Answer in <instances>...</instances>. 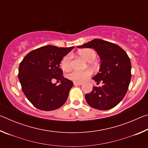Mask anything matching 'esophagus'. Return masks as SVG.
I'll list each match as a JSON object with an SVG mask.
<instances>
[{
    "instance_id": "1",
    "label": "esophagus",
    "mask_w": 148,
    "mask_h": 148,
    "mask_svg": "<svg viewBox=\"0 0 148 148\" xmlns=\"http://www.w3.org/2000/svg\"><path fill=\"white\" fill-rule=\"evenodd\" d=\"M83 84L81 82H74V86H82Z\"/></svg>"
}]
</instances>
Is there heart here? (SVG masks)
<instances>
[{"label": "heart", "mask_w": 148, "mask_h": 148, "mask_svg": "<svg viewBox=\"0 0 148 148\" xmlns=\"http://www.w3.org/2000/svg\"><path fill=\"white\" fill-rule=\"evenodd\" d=\"M79 55L87 61H91L96 57V53L92 49H84L79 51ZM72 56L71 53L66 55L61 61V69L64 71H68L71 69ZM92 74L91 70L86 71H74L68 74V78L75 82H82L88 78Z\"/></svg>", "instance_id": "heart-1"}]
</instances>
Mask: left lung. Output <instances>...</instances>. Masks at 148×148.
<instances>
[{
  "instance_id": "left-lung-1",
  "label": "left lung",
  "mask_w": 148,
  "mask_h": 148,
  "mask_svg": "<svg viewBox=\"0 0 148 148\" xmlns=\"http://www.w3.org/2000/svg\"><path fill=\"white\" fill-rule=\"evenodd\" d=\"M93 48L100 57L99 72L92 79L102 87H93L90 93L85 95L90 106L100 110L113 108L126 95L131 78V63L123 49L112 42L95 38L77 47Z\"/></svg>"
}]
</instances>
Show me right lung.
I'll return each mask as SVG.
<instances>
[{
	"instance_id": "add662e5",
	"label": "right lung",
	"mask_w": 148,
	"mask_h": 148,
	"mask_svg": "<svg viewBox=\"0 0 148 148\" xmlns=\"http://www.w3.org/2000/svg\"><path fill=\"white\" fill-rule=\"evenodd\" d=\"M74 47L45 46L29 52L21 62L18 78L22 90L36 108L51 111L66 101L73 82L64 78L59 64ZM53 79L61 84L59 86L52 84Z\"/></svg>"
}]
</instances>
